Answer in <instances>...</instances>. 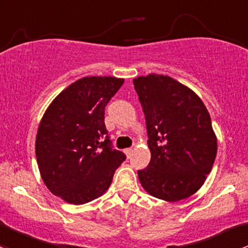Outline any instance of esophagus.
Masks as SVG:
<instances>
[{"mask_svg":"<svg viewBox=\"0 0 248 248\" xmlns=\"http://www.w3.org/2000/svg\"><path fill=\"white\" fill-rule=\"evenodd\" d=\"M124 153H126L127 157L129 158L132 155V153H133V148H126V150H124Z\"/></svg>","mask_w":248,"mask_h":248,"instance_id":"obj_1","label":"esophagus"}]
</instances>
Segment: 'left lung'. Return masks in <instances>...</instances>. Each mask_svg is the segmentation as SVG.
<instances>
[{
  "mask_svg": "<svg viewBox=\"0 0 248 248\" xmlns=\"http://www.w3.org/2000/svg\"><path fill=\"white\" fill-rule=\"evenodd\" d=\"M145 114L151 161L138 171L146 191L176 202L194 195L212 171L217 140L207 108L191 89L164 75L133 79Z\"/></svg>",
  "mask_w": 248,
  "mask_h": 248,
  "instance_id": "8db88e82",
  "label": "left lung"
}]
</instances>
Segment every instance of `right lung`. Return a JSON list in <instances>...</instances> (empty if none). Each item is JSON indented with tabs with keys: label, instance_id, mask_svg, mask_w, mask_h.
Returning a JSON list of instances; mask_svg holds the SVG:
<instances>
[{
	"label": "right lung",
	"instance_id": "1",
	"mask_svg": "<svg viewBox=\"0 0 248 248\" xmlns=\"http://www.w3.org/2000/svg\"><path fill=\"white\" fill-rule=\"evenodd\" d=\"M124 80L91 76L72 83L46 109L38 128L35 155L45 186L67 203L102 196L126 159L114 150L104 108Z\"/></svg>",
	"mask_w": 248,
	"mask_h": 248
}]
</instances>
